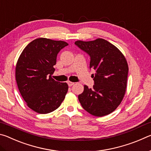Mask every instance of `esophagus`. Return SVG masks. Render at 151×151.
Returning a JSON list of instances; mask_svg holds the SVG:
<instances>
[{"label":"esophagus","mask_w":151,"mask_h":151,"mask_svg":"<svg viewBox=\"0 0 151 151\" xmlns=\"http://www.w3.org/2000/svg\"><path fill=\"white\" fill-rule=\"evenodd\" d=\"M67 84L69 86H72L73 85H75V83H73V82H70V81H68L67 82Z\"/></svg>","instance_id":"34e87169"}]
</instances>
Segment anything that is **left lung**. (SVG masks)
I'll use <instances>...</instances> for the list:
<instances>
[{"label": "left lung", "mask_w": 151, "mask_h": 151, "mask_svg": "<svg viewBox=\"0 0 151 151\" xmlns=\"http://www.w3.org/2000/svg\"><path fill=\"white\" fill-rule=\"evenodd\" d=\"M75 44L89 55L90 68L95 70L92 75L93 87L84 86L79 102L92 115H107L121 104L126 92L129 72L126 58L115 46L103 39L77 40Z\"/></svg>", "instance_id": "obj_1"}]
</instances>
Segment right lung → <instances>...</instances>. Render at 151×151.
Wrapping results in <instances>:
<instances>
[{"instance_id":"obj_1","label":"right lung","mask_w":151,"mask_h":151,"mask_svg":"<svg viewBox=\"0 0 151 151\" xmlns=\"http://www.w3.org/2000/svg\"><path fill=\"white\" fill-rule=\"evenodd\" d=\"M67 42L39 38L30 42L20 55L16 66L18 88L27 106L40 114L58 109L68 86L52 78L58 53Z\"/></svg>"}]
</instances>
